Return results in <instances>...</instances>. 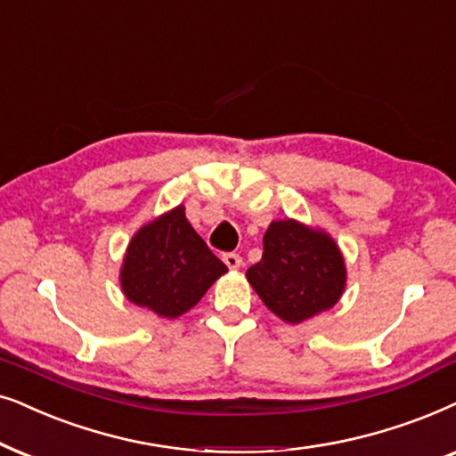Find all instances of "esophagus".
Instances as JSON below:
<instances>
[{
  "instance_id": "esophagus-1",
  "label": "esophagus",
  "mask_w": 456,
  "mask_h": 456,
  "mask_svg": "<svg viewBox=\"0 0 456 456\" xmlns=\"http://www.w3.org/2000/svg\"><path fill=\"white\" fill-rule=\"evenodd\" d=\"M223 260H224V265L229 266V269H240V266H241V256H240V254H235V252L223 254Z\"/></svg>"
}]
</instances>
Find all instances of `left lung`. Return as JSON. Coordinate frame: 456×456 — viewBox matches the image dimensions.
<instances>
[{
  "label": "left lung",
  "mask_w": 456,
  "mask_h": 456,
  "mask_svg": "<svg viewBox=\"0 0 456 456\" xmlns=\"http://www.w3.org/2000/svg\"><path fill=\"white\" fill-rule=\"evenodd\" d=\"M263 258L246 277L271 313L302 323L331 308L346 285V265L336 241L294 218L273 221L263 238Z\"/></svg>",
  "instance_id": "left-lung-1"
}]
</instances>
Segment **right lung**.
Instances as JSON below:
<instances>
[{"label": "right lung", "mask_w": 456, "mask_h": 456, "mask_svg": "<svg viewBox=\"0 0 456 456\" xmlns=\"http://www.w3.org/2000/svg\"><path fill=\"white\" fill-rule=\"evenodd\" d=\"M224 273L227 266L193 232L183 206H177L133 235L120 285L133 305L150 308L158 317L177 319Z\"/></svg>", "instance_id": "right-lung-1"}]
</instances>
